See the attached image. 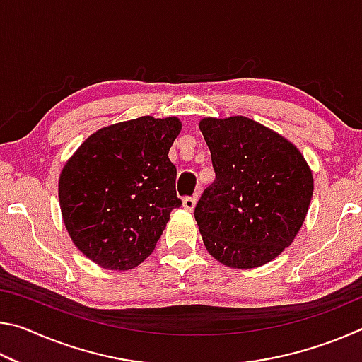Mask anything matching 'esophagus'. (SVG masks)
<instances>
[{
    "instance_id": "34e87169",
    "label": "esophagus",
    "mask_w": 362,
    "mask_h": 362,
    "mask_svg": "<svg viewBox=\"0 0 362 362\" xmlns=\"http://www.w3.org/2000/svg\"><path fill=\"white\" fill-rule=\"evenodd\" d=\"M196 201H198V194L187 196V198H183V207H185L187 211H193L196 206Z\"/></svg>"
}]
</instances>
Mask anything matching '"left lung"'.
Returning a JSON list of instances; mask_svg holds the SVG:
<instances>
[{
	"label": "left lung",
	"mask_w": 362,
	"mask_h": 362,
	"mask_svg": "<svg viewBox=\"0 0 362 362\" xmlns=\"http://www.w3.org/2000/svg\"><path fill=\"white\" fill-rule=\"evenodd\" d=\"M216 180L194 207L209 254L231 268L265 265L291 246L313 196V175L296 146L246 116L204 118Z\"/></svg>",
	"instance_id": "8db88e82"
}]
</instances>
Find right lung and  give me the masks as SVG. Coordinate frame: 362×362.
Wrapping results in <instances>:
<instances>
[{"label": "right lung", "instance_id": "right-lung-1", "mask_svg": "<svg viewBox=\"0 0 362 362\" xmlns=\"http://www.w3.org/2000/svg\"><path fill=\"white\" fill-rule=\"evenodd\" d=\"M180 121L151 116L93 134L59 180L64 222L75 246L108 269H131L148 257L182 206L169 150Z\"/></svg>", "mask_w": 362, "mask_h": 362}]
</instances>
